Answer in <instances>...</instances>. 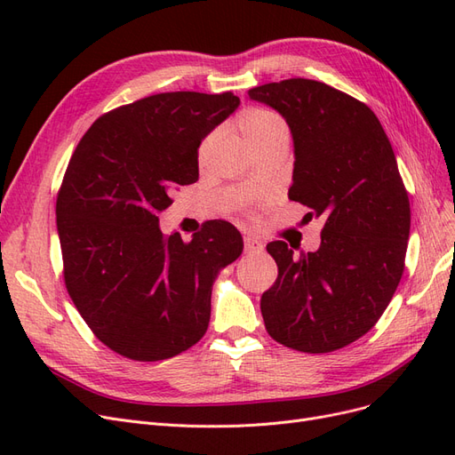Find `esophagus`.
Wrapping results in <instances>:
<instances>
[{
	"label": "esophagus",
	"mask_w": 455,
	"mask_h": 455,
	"mask_svg": "<svg viewBox=\"0 0 455 455\" xmlns=\"http://www.w3.org/2000/svg\"><path fill=\"white\" fill-rule=\"evenodd\" d=\"M243 243H244V254H259L261 251H264V244H261L256 237L246 235L243 239Z\"/></svg>",
	"instance_id": "34e87169"
}]
</instances>
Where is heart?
<instances>
[{
    "instance_id": "b5f03b06",
    "label": "heart",
    "mask_w": 455,
    "mask_h": 455,
    "mask_svg": "<svg viewBox=\"0 0 455 455\" xmlns=\"http://www.w3.org/2000/svg\"><path fill=\"white\" fill-rule=\"evenodd\" d=\"M237 125L251 148L267 144L277 139H288L284 119L266 108H249L239 114Z\"/></svg>"
}]
</instances>
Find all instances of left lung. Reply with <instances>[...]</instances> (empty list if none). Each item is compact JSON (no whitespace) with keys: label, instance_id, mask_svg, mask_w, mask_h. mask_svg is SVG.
Returning <instances> with one entry per match:
<instances>
[{"label":"left lung","instance_id":"1","mask_svg":"<svg viewBox=\"0 0 455 455\" xmlns=\"http://www.w3.org/2000/svg\"><path fill=\"white\" fill-rule=\"evenodd\" d=\"M286 119L294 139L288 199L324 220L321 246L294 254L267 244L279 275L261 294L269 336L304 353L363 338L401 283L410 235L408 191L371 109L321 81L292 77L249 91Z\"/></svg>","mask_w":455,"mask_h":455}]
</instances>
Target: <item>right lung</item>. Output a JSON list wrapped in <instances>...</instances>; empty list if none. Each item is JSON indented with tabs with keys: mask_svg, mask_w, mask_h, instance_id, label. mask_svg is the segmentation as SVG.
Segmentation results:
<instances>
[{
	"mask_svg": "<svg viewBox=\"0 0 455 455\" xmlns=\"http://www.w3.org/2000/svg\"><path fill=\"white\" fill-rule=\"evenodd\" d=\"M237 106L233 92L146 96L96 119L68 163L57 196L66 291L92 334L131 361L196 346L218 269L243 252L224 220L184 243L157 218L176 188L197 182L201 140Z\"/></svg>",
	"mask_w": 455,
	"mask_h": 455,
	"instance_id": "add662e5",
	"label": "right lung"
}]
</instances>
